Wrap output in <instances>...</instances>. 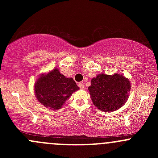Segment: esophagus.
Wrapping results in <instances>:
<instances>
[{"instance_id": "1", "label": "esophagus", "mask_w": 158, "mask_h": 158, "mask_svg": "<svg viewBox=\"0 0 158 158\" xmlns=\"http://www.w3.org/2000/svg\"><path fill=\"white\" fill-rule=\"evenodd\" d=\"M78 85H79V87L81 89H84V85H83V83H82V82H79V83L78 84Z\"/></svg>"}]
</instances>
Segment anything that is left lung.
<instances>
[{"label":"left lung","instance_id":"obj_1","mask_svg":"<svg viewBox=\"0 0 158 158\" xmlns=\"http://www.w3.org/2000/svg\"><path fill=\"white\" fill-rule=\"evenodd\" d=\"M130 81L119 74H100L93 78L89 87L91 99L103 111H112L122 107L128 98Z\"/></svg>","mask_w":158,"mask_h":158}]
</instances>
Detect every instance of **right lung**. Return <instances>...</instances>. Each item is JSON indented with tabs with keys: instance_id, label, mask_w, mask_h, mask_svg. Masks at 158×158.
<instances>
[{
	"instance_id": "right-lung-1",
	"label": "right lung",
	"mask_w": 158,
	"mask_h": 158,
	"mask_svg": "<svg viewBox=\"0 0 158 158\" xmlns=\"http://www.w3.org/2000/svg\"><path fill=\"white\" fill-rule=\"evenodd\" d=\"M79 88L72 78H66L58 69L42 75L35 84V93L38 101L47 108L59 109L72 93Z\"/></svg>"
}]
</instances>
